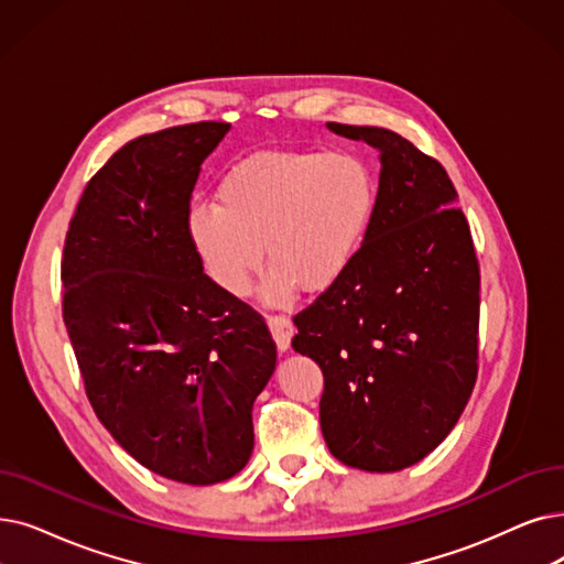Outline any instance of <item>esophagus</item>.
<instances>
[{
	"label": "esophagus",
	"mask_w": 564,
	"mask_h": 564,
	"mask_svg": "<svg viewBox=\"0 0 564 564\" xmlns=\"http://www.w3.org/2000/svg\"><path fill=\"white\" fill-rule=\"evenodd\" d=\"M267 325H269V329H272V336L276 340L279 350H288L290 338H292V334H295V325H292L290 317H285L281 313H269Z\"/></svg>",
	"instance_id": "obj_1"
}]
</instances>
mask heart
<instances>
[{"label":"heart","instance_id":"1","mask_svg":"<svg viewBox=\"0 0 564 564\" xmlns=\"http://www.w3.org/2000/svg\"><path fill=\"white\" fill-rule=\"evenodd\" d=\"M376 180L348 152H258L228 170L216 205L188 214L191 239L207 272L230 295H243L262 264L264 292L285 300L295 285L321 292L357 258L376 214Z\"/></svg>","mask_w":564,"mask_h":564}]
</instances>
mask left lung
Here are the masks:
<instances>
[{"mask_svg": "<svg viewBox=\"0 0 564 564\" xmlns=\"http://www.w3.org/2000/svg\"><path fill=\"white\" fill-rule=\"evenodd\" d=\"M327 127L378 147V200L346 274L292 317V348L323 369L329 452L397 473L443 443L473 394L479 260L443 163L389 129Z\"/></svg>", "mask_w": 564, "mask_h": 564, "instance_id": "left-lung-1", "label": "left lung"}]
</instances>
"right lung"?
Returning <instances> with one entry per match:
<instances>
[{
	"instance_id": "right-lung-1",
	"label": "right lung",
	"mask_w": 564,
	"mask_h": 564,
	"mask_svg": "<svg viewBox=\"0 0 564 564\" xmlns=\"http://www.w3.org/2000/svg\"><path fill=\"white\" fill-rule=\"evenodd\" d=\"M228 131L195 121L127 142L87 182L62 253V317L96 417L147 470L193 486L247 465L276 366L264 317L203 272L188 230Z\"/></svg>"
}]
</instances>
